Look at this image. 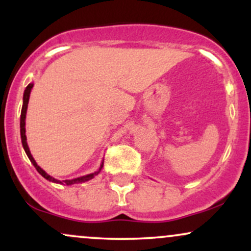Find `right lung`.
Listing matches in <instances>:
<instances>
[{
  "label": "right lung",
  "instance_id": "right-lung-1",
  "mask_svg": "<svg viewBox=\"0 0 251 251\" xmlns=\"http://www.w3.org/2000/svg\"><path fill=\"white\" fill-rule=\"evenodd\" d=\"M33 83H29V85L27 86L25 89V93H24V105H22V111H21V118H20V132H21V140H22V145H24V149L25 151V153H27L28 158H29V160L31 163H33V165L35 166V169L37 170V172H39L40 175L42 176V177H45L46 179L50 180V181H53V183H59V184H66V185H72V184H75V183H83V181H87L89 179H92V178H94L96 176L99 174L100 171H101L102 166H103V162L101 163V165H100L99 170H98L97 172H93V174H89V175H86V176H82V177H77V178H74V179H66V180H57L55 178H53L51 176H50L47 174V172H45L43 170L40 168L39 165H37L35 160H34L33 155H31L30 151H29V148H28V144H27V137H25V113H27V107H28V102H29V96H30V91L31 88H33Z\"/></svg>",
  "mask_w": 251,
  "mask_h": 251
}]
</instances>
